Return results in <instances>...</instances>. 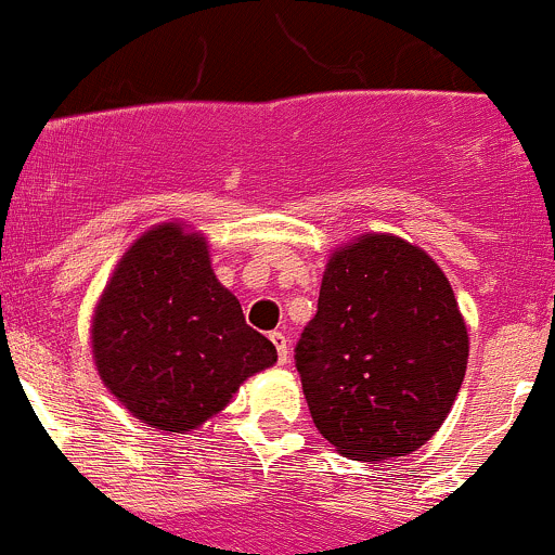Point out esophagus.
Returning <instances> with one entry per match:
<instances>
[{"instance_id":"obj_1","label":"esophagus","mask_w":555,"mask_h":555,"mask_svg":"<svg viewBox=\"0 0 555 555\" xmlns=\"http://www.w3.org/2000/svg\"><path fill=\"white\" fill-rule=\"evenodd\" d=\"M271 343L276 346V353H279V364H287L289 359V340L284 332H271Z\"/></svg>"}]
</instances>
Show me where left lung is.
Segmentation results:
<instances>
[{
	"instance_id": "8db88e82",
	"label": "left lung",
	"mask_w": 555,
	"mask_h": 555,
	"mask_svg": "<svg viewBox=\"0 0 555 555\" xmlns=\"http://www.w3.org/2000/svg\"><path fill=\"white\" fill-rule=\"evenodd\" d=\"M465 364L468 330L423 249L366 233L332 255L295 366L337 452L366 463L415 452L447 420Z\"/></svg>"
}]
</instances>
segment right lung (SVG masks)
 <instances>
[{
	"label": "right lung",
	"instance_id": "obj_1",
	"mask_svg": "<svg viewBox=\"0 0 555 555\" xmlns=\"http://www.w3.org/2000/svg\"><path fill=\"white\" fill-rule=\"evenodd\" d=\"M92 353L111 393L159 430L196 428L276 361L215 279L207 242L167 223L140 236L92 319Z\"/></svg>",
	"mask_w": 555,
	"mask_h": 555
}]
</instances>
